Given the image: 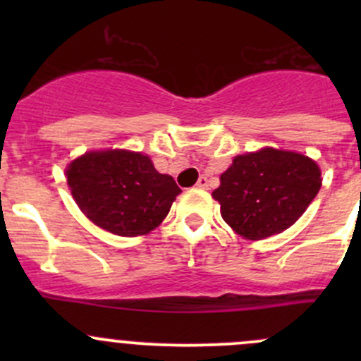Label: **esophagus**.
I'll return each instance as SVG.
<instances>
[{
  "instance_id": "1",
  "label": "esophagus",
  "mask_w": 361,
  "mask_h": 361,
  "mask_svg": "<svg viewBox=\"0 0 361 361\" xmlns=\"http://www.w3.org/2000/svg\"><path fill=\"white\" fill-rule=\"evenodd\" d=\"M195 187L202 188V190H206V188L209 187V181H207L206 176H201V178H199V180H197V183H195Z\"/></svg>"
}]
</instances>
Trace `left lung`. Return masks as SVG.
<instances>
[{"instance_id": "obj_1", "label": "left lung", "mask_w": 361, "mask_h": 361, "mask_svg": "<svg viewBox=\"0 0 361 361\" xmlns=\"http://www.w3.org/2000/svg\"><path fill=\"white\" fill-rule=\"evenodd\" d=\"M319 188L322 171L314 160L297 152L262 148L234 157L213 199L239 235L258 241L292 227Z\"/></svg>"}]
</instances>
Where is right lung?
Listing matches in <instances>:
<instances>
[{
  "label": "right lung",
  "instance_id": "right-lung-1",
  "mask_svg": "<svg viewBox=\"0 0 361 361\" xmlns=\"http://www.w3.org/2000/svg\"><path fill=\"white\" fill-rule=\"evenodd\" d=\"M73 199L87 218L111 234L145 235L162 224L181 188L148 155L87 152L66 169Z\"/></svg>",
  "mask_w": 361,
  "mask_h": 361
}]
</instances>
